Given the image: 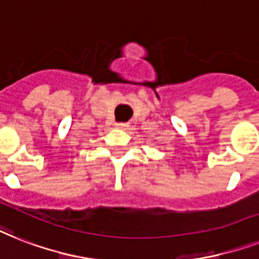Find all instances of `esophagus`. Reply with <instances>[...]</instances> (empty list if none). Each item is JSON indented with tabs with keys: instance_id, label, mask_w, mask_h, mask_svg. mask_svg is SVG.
Returning a JSON list of instances; mask_svg holds the SVG:
<instances>
[{
	"instance_id": "1",
	"label": "esophagus",
	"mask_w": 259,
	"mask_h": 259,
	"mask_svg": "<svg viewBox=\"0 0 259 259\" xmlns=\"http://www.w3.org/2000/svg\"><path fill=\"white\" fill-rule=\"evenodd\" d=\"M115 126H117V129H121V130H127L130 127L129 123H122V122L115 123Z\"/></svg>"
}]
</instances>
